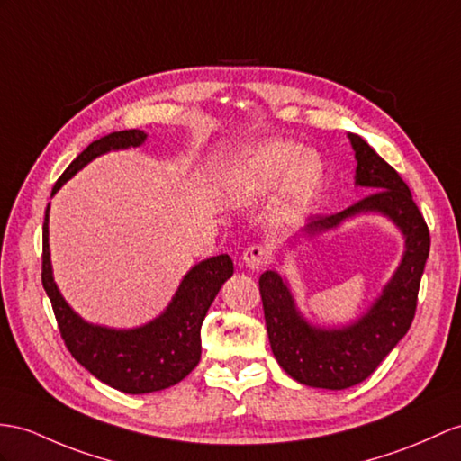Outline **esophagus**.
<instances>
[{
  "mask_svg": "<svg viewBox=\"0 0 461 461\" xmlns=\"http://www.w3.org/2000/svg\"><path fill=\"white\" fill-rule=\"evenodd\" d=\"M267 249L262 244H250L246 246L242 252V262L246 267L250 269H258L260 266H264L267 262Z\"/></svg>",
  "mask_w": 461,
  "mask_h": 461,
  "instance_id": "1",
  "label": "esophagus"
}]
</instances>
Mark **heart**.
<instances>
[{
    "mask_svg": "<svg viewBox=\"0 0 461 461\" xmlns=\"http://www.w3.org/2000/svg\"><path fill=\"white\" fill-rule=\"evenodd\" d=\"M240 184L250 192L279 185V209L284 215L305 209L324 182V162L299 144L274 140L256 149L239 172Z\"/></svg>",
    "mask_w": 461,
    "mask_h": 461,
    "instance_id": "obj_1",
    "label": "heart"
}]
</instances>
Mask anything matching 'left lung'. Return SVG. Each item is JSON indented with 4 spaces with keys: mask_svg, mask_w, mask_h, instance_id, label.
<instances>
[{
    "mask_svg": "<svg viewBox=\"0 0 461 461\" xmlns=\"http://www.w3.org/2000/svg\"><path fill=\"white\" fill-rule=\"evenodd\" d=\"M348 137L357 160L356 184L372 194L334 215H315L305 230L317 234L357 212H384L407 237V250L395 276L374 307L342 330L311 329L295 311L284 279L276 272L260 276L266 329L277 364L299 384L321 389H348L362 384L407 334L430 252L429 224L412 201L409 185L362 137L352 132Z\"/></svg>",
    "mask_w": 461,
    "mask_h": 461,
    "instance_id": "obj_1",
    "label": "left lung"
}]
</instances>
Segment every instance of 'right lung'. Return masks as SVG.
Masks as SVG:
<instances>
[{
	"mask_svg": "<svg viewBox=\"0 0 461 461\" xmlns=\"http://www.w3.org/2000/svg\"><path fill=\"white\" fill-rule=\"evenodd\" d=\"M144 131L131 129L111 132L94 140L56 179L52 195L95 156L139 146ZM234 266L229 254L212 256L189 272L164 315L132 330L94 327L82 321L66 305L52 279L49 252V207L42 222V287L47 291L62 340L89 374L109 387L131 395H142L179 384L199 364V330L212 299L221 285L232 276Z\"/></svg>",
	"mask_w": 461,
	"mask_h": 461,
	"instance_id": "1",
	"label": "right lung"
}]
</instances>
